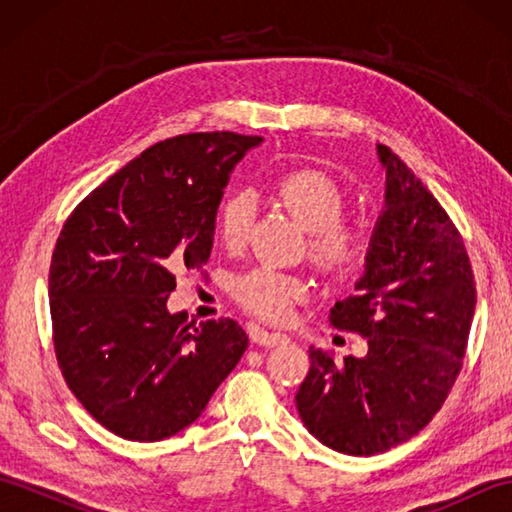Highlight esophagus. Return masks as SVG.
Wrapping results in <instances>:
<instances>
[{"mask_svg": "<svg viewBox=\"0 0 512 512\" xmlns=\"http://www.w3.org/2000/svg\"><path fill=\"white\" fill-rule=\"evenodd\" d=\"M253 341H255L257 345H264V347H277V345L288 343V336L281 334V332L255 330V332H253Z\"/></svg>", "mask_w": 512, "mask_h": 512, "instance_id": "obj_1", "label": "esophagus"}]
</instances>
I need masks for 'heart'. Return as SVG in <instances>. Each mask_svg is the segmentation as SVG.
Segmentation results:
<instances>
[{
  "label": "heart",
  "instance_id": "1",
  "mask_svg": "<svg viewBox=\"0 0 512 512\" xmlns=\"http://www.w3.org/2000/svg\"><path fill=\"white\" fill-rule=\"evenodd\" d=\"M281 204L308 228V255L325 275H350L361 268L374 244L363 220H345V193L328 173L297 169L275 182ZM255 215V198L246 189L226 193L217 204V235L228 250L246 246ZM239 306L268 321H284L292 306L306 297V281L257 266L233 281Z\"/></svg>",
  "mask_w": 512,
  "mask_h": 512
}]
</instances>
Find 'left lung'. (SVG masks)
<instances>
[{"mask_svg":"<svg viewBox=\"0 0 512 512\" xmlns=\"http://www.w3.org/2000/svg\"><path fill=\"white\" fill-rule=\"evenodd\" d=\"M365 275L336 301L330 323L367 339L341 365L310 347L297 411L314 438L339 453H385L422 431L447 400L469 343L475 279L462 235L394 151Z\"/></svg>","mask_w":512,"mask_h":512,"instance_id":"obj_1","label":"left lung"}]
</instances>
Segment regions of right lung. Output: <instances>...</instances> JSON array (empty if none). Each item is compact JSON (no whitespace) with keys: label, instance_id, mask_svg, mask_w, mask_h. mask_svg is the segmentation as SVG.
Segmentation results:
<instances>
[{"label":"right lung","instance_id":"1","mask_svg":"<svg viewBox=\"0 0 512 512\" xmlns=\"http://www.w3.org/2000/svg\"><path fill=\"white\" fill-rule=\"evenodd\" d=\"M262 136L167 138L83 198L54 246L48 295L61 374L118 438L158 442L200 418L246 352L233 319L167 312L176 270L211 257L222 189Z\"/></svg>","mask_w":512,"mask_h":512}]
</instances>
